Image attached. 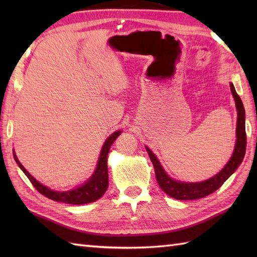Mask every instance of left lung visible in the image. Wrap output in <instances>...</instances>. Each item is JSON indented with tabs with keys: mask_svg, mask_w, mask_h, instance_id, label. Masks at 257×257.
<instances>
[{
	"mask_svg": "<svg viewBox=\"0 0 257 257\" xmlns=\"http://www.w3.org/2000/svg\"><path fill=\"white\" fill-rule=\"evenodd\" d=\"M232 95L235 100V106L237 110V122H236V143L234 147L233 155L231 159L225 165L222 170L212 177L201 182H184L178 181L171 177H169L165 169L162 168L160 161L158 160L157 156L152 152L148 147H146L150 160L154 165L157 181L159 183L163 192H166L169 196L177 200H196L204 198L219 189L232 174L235 172L238 166L241 165L245 150H246V133H245V109L241 98L236 94L234 85L230 83Z\"/></svg>",
	"mask_w": 257,
	"mask_h": 257,
	"instance_id": "8db88e82",
	"label": "left lung"
}]
</instances>
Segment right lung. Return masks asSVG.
I'll use <instances>...</instances> for the list:
<instances>
[{"instance_id":"add662e5","label":"right lung","mask_w":257,"mask_h":257,"mask_svg":"<svg viewBox=\"0 0 257 257\" xmlns=\"http://www.w3.org/2000/svg\"><path fill=\"white\" fill-rule=\"evenodd\" d=\"M120 134H121V130H118V132H114L106 139L105 144H103L100 151L96 170L94 173H92V176L87 180L84 184H81L80 187H77L69 191H55L45 187L44 184L38 182L34 177H32L29 173V171L22 166V163L19 161L15 152H13V156L16 163H18L19 167L21 168V170L23 171L25 173V176L30 179V181L32 182L33 185H34L35 189L43 195L47 196L48 199L54 200L56 202H63V203L76 204V205L91 203V202H95L98 199H100L108 188L107 156H108L109 150H110L111 145L113 144V141L117 139V137Z\"/></svg>"}]
</instances>
